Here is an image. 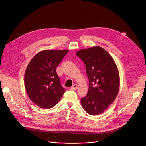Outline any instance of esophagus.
I'll return each mask as SVG.
<instances>
[{
    "label": "esophagus",
    "mask_w": 146,
    "mask_h": 146,
    "mask_svg": "<svg viewBox=\"0 0 146 146\" xmlns=\"http://www.w3.org/2000/svg\"><path fill=\"white\" fill-rule=\"evenodd\" d=\"M77 88H78V86H77V84H74L72 87L71 89H72V90H77Z\"/></svg>",
    "instance_id": "esophagus-1"
}]
</instances>
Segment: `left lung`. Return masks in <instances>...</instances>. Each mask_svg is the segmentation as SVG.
Instances as JSON below:
<instances>
[{
  "mask_svg": "<svg viewBox=\"0 0 146 146\" xmlns=\"http://www.w3.org/2000/svg\"><path fill=\"white\" fill-rule=\"evenodd\" d=\"M76 55L86 65L89 79L87 95L81 99L82 107L90 115L103 113L115 99L119 88V76L111 56L100 47L82 49Z\"/></svg>",
  "mask_w": 146,
  "mask_h": 146,
  "instance_id": "left-lung-1",
  "label": "left lung"
}]
</instances>
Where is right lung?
I'll return each instance as SVG.
<instances>
[{"instance_id": "obj_1", "label": "right lung", "mask_w": 146, "mask_h": 146, "mask_svg": "<svg viewBox=\"0 0 146 146\" xmlns=\"http://www.w3.org/2000/svg\"><path fill=\"white\" fill-rule=\"evenodd\" d=\"M68 51H41L33 56L26 69L24 82L27 92L30 99L41 108H52L65 92L56 68Z\"/></svg>"}]
</instances>
